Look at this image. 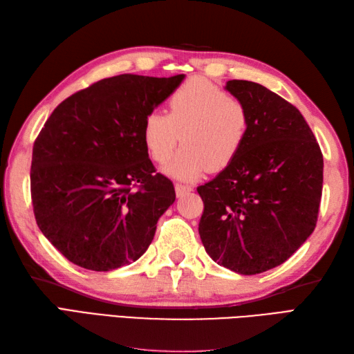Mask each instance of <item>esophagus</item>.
<instances>
[{
  "label": "esophagus",
  "mask_w": 354,
  "mask_h": 354,
  "mask_svg": "<svg viewBox=\"0 0 354 354\" xmlns=\"http://www.w3.org/2000/svg\"><path fill=\"white\" fill-rule=\"evenodd\" d=\"M175 190H176V196H184V194H187V193H190L193 188H192V185H185V184H179V183H176L175 184Z\"/></svg>",
  "instance_id": "obj_1"
}]
</instances>
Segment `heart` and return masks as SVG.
<instances>
[{
	"label": "heart",
	"instance_id": "1",
	"mask_svg": "<svg viewBox=\"0 0 354 354\" xmlns=\"http://www.w3.org/2000/svg\"><path fill=\"white\" fill-rule=\"evenodd\" d=\"M249 127V110L240 100L208 81L192 80L170 95L169 114H146L142 136L157 162H166L183 142L166 171L192 180L207 170L217 174L231 166L248 140Z\"/></svg>",
	"mask_w": 354,
	"mask_h": 354
}]
</instances>
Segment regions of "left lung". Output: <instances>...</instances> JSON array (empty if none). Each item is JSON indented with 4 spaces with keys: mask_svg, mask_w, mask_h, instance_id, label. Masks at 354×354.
<instances>
[{
    "mask_svg": "<svg viewBox=\"0 0 354 354\" xmlns=\"http://www.w3.org/2000/svg\"><path fill=\"white\" fill-rule=\"evenodd\" d=\"M249 110V136L227 169L197 187L205 250L238 274L283 264L314 232L323 192V153L301 113L258 83L225 87Z\"/></svg>",
    "mask_w": 354,
    "mask_h": 354,
    "instance_id": "obj_1",
    "label": "left lung"
}]
</instances>
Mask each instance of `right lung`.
<instances>
[{
  "label": "right lung",
  "instance_id": "right-lung-1",
  "mask_svg": "<svg viewBox=\"0 0 354 354\" xmlns=\"http://www.w3.org/2000/svg\"><path fill=\"white\" fill-rule=\"evenodd\" d=\"M183 80L105 78L64 100L45 122L32 146V211L49 243L75 266L111 271L149 248L176 194L169 178L155 174L143 120Z\"/></svg>",
  "mask_w": 354,
  "mask_h": 354
}]
</instances>
